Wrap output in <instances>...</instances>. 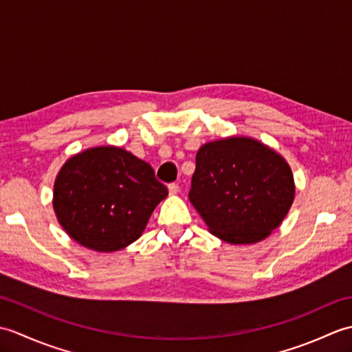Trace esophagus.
Segmentation results:
<instances>
[{
	"mask_svg": "<svg viewBox=\"0 0 352 352\" xmlns=\"http://www.w3.org/2000/svg\"><path fill=\"white\" fill-rule=\"evenodd\" d=\"M168 189H169V193L170 195H175V193H178V190H180V188H178L177 183H170L168 184Z\"/></svg>",
	"mask_w": 352,
	"mask_h": 352,
	"instance_id": "obj_1",
	"label": "esophagus"
}]
</instances>
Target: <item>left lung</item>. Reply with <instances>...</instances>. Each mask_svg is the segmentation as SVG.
Masks as SVG:
<instances>
[{
    "label": "left lung",
    "instance_id": "obj_1",
    "mask_svg": "<svg viewBox=\"0 0 352 352\" xmlns=\"http://www.w3.org/2000/svg\"><path fill=\"white\" fill-rule=\"evenodd\" d=\"M294 197L289 164L260 142L230 138L199 148L189 199L222 241H263L283 222Z\"/></svg>",
    "mask_w": 352,
    "mask_h": 352
}]
</instances>
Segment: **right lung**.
<instances>
[{
  "mask_svg": "<svg viewBox=\"0 0 352 352\" xmlns=\"http://www.w3.org/2000/svg\"><path fill=\"white\" fill-rule=\"evenodd\" d=\"M166 195V186L146 162L122 148L98 146L63 164L52 206L74 241L111 252L136 241Z\"/></svg>",
  "mask_w": 352,
  "mask_h": 352,
  "instance_id": "add662e5",
  "label": "right lung"
}]
</instances>
